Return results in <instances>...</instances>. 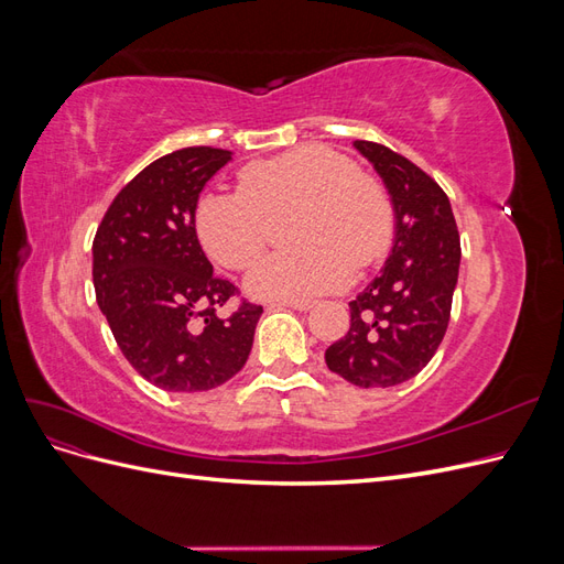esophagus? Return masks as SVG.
<instances>
[{
	"mask_svg": "<svg viewBox=\"0 0 564 564\" xmlns=\"http://www.w3.org/2000/svg\"><path fill=\"white\" fill-rule=\"evenodd\" d=\"M278 305H286V308H294V311H311L315 301H311V299H282V301H278Z\"/></svg>",
	"mask_w": 564,
	"mask_h": 564,
	"instance_id": "1",
	"label": "esophagus"
}]
</instances>
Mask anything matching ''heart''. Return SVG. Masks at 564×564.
Here are the masks:
<instances>
[{
    "label": "heart",
    "mask_w": 564,
    "mask_h": 564,
    "mask_svg": "<svg viewBox=\"0 0 564 564\" xmlns=\"http://www.w3.org/2000/svg\"><path fill=\"white\" fill-rule=\"evenodd\" d=\"M240 191L202 195L195 209L199 242L230 270H251L270 249L275 220L299 212V249L265 261L249 278L263 299L315 296L346 286L355 270L379 263L395 240V204L388 187L362 174L329 145H299L247 164Z\"/></svg>",
    "instance_id": "1"
}]
</instances>
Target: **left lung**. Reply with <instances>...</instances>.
Here are the masks:
<instances>
[{
  "label": "left lung",
  "instance_id": "1",
  "mask_svg": "<svg viewBox=\"0 0 564 564\" xmlns=\"http://www.w3.org/2000/svg\"><path fill=\"white\" fill-rule=\"evenodd\" d=\"M395 204V242L379 278L350 301V329L324 352L360 388L398 386L433 360L445 338L460 242L445 191L400 152L355 141Z\"/></svg>",
  "mask_w": 564,
  "mask_h": 564
}]
</instances>
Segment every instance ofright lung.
Returning <instances> with one entry per match:
<instances>
[{"mask_svg":"<svg viewBox=\"0 0 564 564\" xmlns=\"http://www.w3.org/2000/svg\"><path fill=\"white\" fill-rule=\"evenodd\" d=\"M230 150L183 148L148 164L117 193L94 237V286L119 350L145 381L169 392L212 390L247 362L263 305L214 275L195 209Z\"/></svg>","mask_w":564,"mask_h":564,"instance_id":"add662e5","label":"right lung"}]
</instances>
